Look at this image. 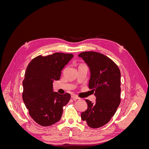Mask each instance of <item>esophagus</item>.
<instances>
[{"instance_id": "obj_1", "label": "esophagus", "mask_w": 149, "mask_h": 149, "mask_svg": "<svg viewBox=\"0 0 149 149\" xmlns=\"http://www.w3.org/2000/svg\"><path fill=\"white\" fill-rule=\"evenodd\" d=\"M71 97L73 98V99H75V100H79V99H80V97L76 95V94H71Z\"/></svg>"}]
</instances>
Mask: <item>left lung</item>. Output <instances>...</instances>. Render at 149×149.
Masks as SVG:
<instances>
[{
    "instance_id": "left-lung-1",
    "label": "left lung",
    "mask_w": 149,
    "mask_h": 149,
    "mask_svg": "<svg viewBox=\"0 0 149 149\" xmlns=\"http://www.w3.org/2000/svg\"><path fill=\"white\" fill-rule=\"evenodd\" d=\"M78 56L89 67V88L96 98L94 103L86 100L88 108L81 117L89 127H101L111 120L120 102V70L109 57L100 53L84 52Z\"/></svg>"
}]
</instances>
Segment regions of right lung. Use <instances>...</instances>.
I'll return each mask as SVG.
<instances>
[{
	"instance_id": "1",
	"label": "right lung",
	"mask_w": 149,
	"mask_h": 149,
	"mask_svg": "<svg viewBox=\"0 0 149 149\" xmlns=\"http://www.w3.org/2000/svg\"><path fill=\"white\" fill-rule=\"evenodd\" d=\"M73 57L71 53H55L34 58L26 68L22 98L30 117L47 127L59 121L63 107L71 98L69 93L53 91V82L59 80L61 70Z\"/></svg>"
}]
</instances>
